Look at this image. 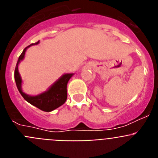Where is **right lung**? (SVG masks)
Here are the masks:
<instances>
[{
    "instance_id": "right-lung-1",
    "label": "right lung",
    "mask_w": 158,
    "mask_h": 158,
    "mask_svg": "<svg viewBox=\"0 0 158 158\" xmlns=\"http://www.w3.org/2000/svg\"><path fill=\"white\" fill-rule=\"evenodd\" d=\"M38 43H39V41L35 43H31V45L27 46V47H25L23 49L22 54L19 55V59H18L17 63H16V68H15L14 77H15L16 87H17L19 93L21 94V96L24 98L25 100H27L31 104L35 106L36 107H38L39 109L42 110V111H51L53 110L58 108L61 105H62L65 102V100H66L67 83H68L71 77L73 76V73H67V74L63 75L47 92L42 93L40 95L31 96L23 93L21 89V78H20L19 73L18 72V65H19V62L24 57L25 51H26L27 47H31L32 45H35V44H38Z\"/></svg>"
}]
</instances>
